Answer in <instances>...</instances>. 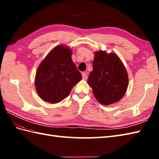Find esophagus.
<instances>
[{
  "instance_id": "1",
  "label": "esophagus",
  "mask_w": 159,
  "mask_h": 159,
  "mask_svg": "<svg viewBox=\"0 0 159 159\" xmlns=\"http://www.w3.org/2000/svg\"><path fill=\"white\" fill-rule=\"evenodd\" d=\"M82 77L83 80H86L87 79V74L85 72H83L82 73Z\"/></svg>"
}]
</instances>
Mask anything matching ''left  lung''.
I'll list each match as a JSON object with an SVG mask.
<instances>
[{
    "instance_id": "1",
    "label": "left lung",
    "mask_w": 159,
    "mask_h": 159,
    "mask_svg": "<svg viewBox=\"0 0 159 159\" xmlns=\"http://www.w3.org/2000/svg\"><path fill=\"white\" fill-rule=\"evenodd\" d=\"M87 82L96 100L103 105H109L118 102L124 96L128 85V77L117 55L100 50L95 53L93 70Z\"/></svg>"
}]
</instances>
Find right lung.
<instances>
[{"label":"right lung","mask_w":159,"mask_h":159,"mask_svg":"<svg viewBox=\"0 0 159 159\" xmlns=\"http://www.w3.org/2000/svg\"><path fill=\"white\" fill-rule=\"evenodd\" d=\"M71 55L70 48L57 46L39 64L35 83L37 92L43 100L53 104L61 102L81 80V74Z\"/></svg>","instance_id":"obj_1"}]
</instances>
